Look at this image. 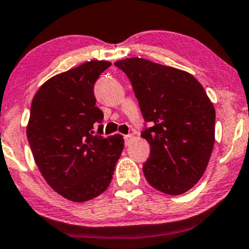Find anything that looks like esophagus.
<instances>
[{"label":"esophagus","mask_w":249,"mask_h":249,"mask_svg":"<svg viewBox=\"0 0 249 249\" xmlns=\"http://www.w3.org/2000/svg\"><path fill=\"white\" fill-rule=\"evenodd\" d=\"M124 139L125 146H129L130 142H132V140H133V135H132V134H128V135H124Z\"/></svg>","instance_id":"esophagus-1"}]
</instances>
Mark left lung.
I'll return each instance as SVG.
<instances>
[{
	"mask_svg": "<svg viewBox=\"0 0 249 249\" xmlns=\"http://www.w3.org/2000/svg\"><path fill=\"white\" fill-rule=\"evenodd\" d=\"M129 79L150 144L143 164L149 185L169 195L192 188L205 173L215 138V109L189 72L140 57L115 62ZM150 124L148 127L146 124Z\"/></svg>",
	"mask_w": 249,
	"mask_h": 249,
	"instance_id": "1",
	"label": "left lung"
}]
</instances>
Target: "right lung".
Masks as SVG:
<instances>
[{
  "label": "right lung",
  "instance_id": "right-lung-1",
  "mask_svg": "<svg viewBox=\"0 0 249 249\" xmlns=\"http://www.w3.org/2000/svg\"><path fill=\"white\" fill-rule=\"evenodd\" d=\"M110 66L89 61L55 75L30 107L27 138L36 164L55 192L75 202L94 199L109 187L124 149L121 135H102L103 113L95 106L94 85Z\"/></svg>",
  "mask_w": 249,
  "mask_h": 249
}]
</instances>
